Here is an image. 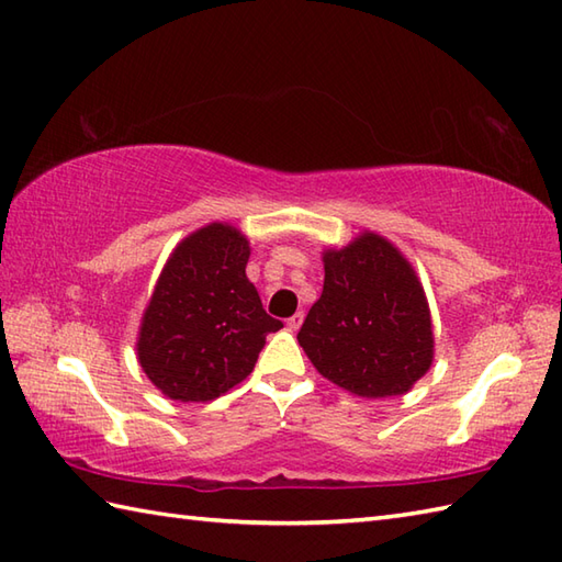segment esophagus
Returning <instances> with one entry per match:
<instances>
[{"label": "esophagus", "mask_w": 562, "mask_h": 562, "mask_svg": "<svg viewBox=\"0 0 562 562\" xmlns=\"http://www.w3.org/2000/svg\"><path fill=\"white\" fill-rule=\"evenodd\" d=\"M302 321H304V312H296L294 316H290V318H288V328H290L292 333H294V330H300Z\"/></svg>", "instance_id": "1"}]
</instances>
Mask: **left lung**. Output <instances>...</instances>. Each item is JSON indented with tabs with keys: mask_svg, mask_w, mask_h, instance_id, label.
Listing matches in <instances>:
<instances>
[{
	"mask_svg": "<svg viewBox=\"0 0 562 562\" xmlns=\"http://www.w3.org/2000/svg\"><path fill=\"white\" fill-rule=\"evenodd\" d=\"M324 292L296 340L333 384L362 398L408 393L435 360L432 316L413 266L389 238L362 232L324 250Z\"/></svg>",
	"mask_w": 562,
	"mask_h": 562,
	"instance_id": "8db88e82",
	"label": "left lung"
}]
</instances>
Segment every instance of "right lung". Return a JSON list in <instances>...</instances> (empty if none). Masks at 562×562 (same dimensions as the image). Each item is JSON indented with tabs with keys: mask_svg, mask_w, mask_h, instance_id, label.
I'll return each mask as SVG.
<instances>
[{
	"mask_svg": "<svg viewBox=\"0 0 562 562\" xmlns=\"http://www.w3.org/2000/svg\"><path fill=\"white\" fill-rule=\"evenodd\" d=\"M248 256L236 226L212 222L166 260L142 314L137 360L171 401L207 403L241 384L268 333L282 328L246 278Z\"/></svg>",
	"mask_w": 562,
	"mask_h": 562,
	"instance_id": "right-lung-1",
	"label": "right lung"
}]
</instances>
